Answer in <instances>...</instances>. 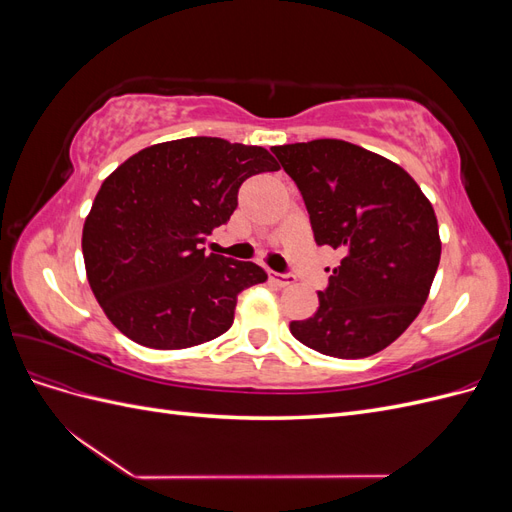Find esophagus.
<instances>
[{
    "label": "esophagus",
    "mask_w": 512,
    "mask_h": 512,
    "mask_svg": "<svg viewBox=\"0 0 512 512\" xmlns=\"http://www.w3.org/2000/svg\"><path fill=\"white\" fill-rule=\"evenodd\" d=\"M271 280L277 286H290V284H294V275L292 273H271Z\"/></svg>",
    "instance_id": "esophagus-1"
}]
</instances>
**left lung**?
Here are the masks:
<instances>
[{"label": "left lung", "mask_w": 512, "mask_h": 512, "mask_svg": "<svg viewBox=\"0 0 512 512\" xmlns=\"http://www.w3.org/2000/svg\"><path fill=\"white\" fill-rule=\"evenodd\" d=\"M297 183L318 245L344 254L320 307L290 322L301 344L363 359L393 344L427 301L440 265L433 207L404 168L337 138L271 147Z\"/></svg>", "instance_id": "obj_1"}]
</instances>
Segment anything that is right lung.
Returning a JSON list of instances; mask_svg holds the SVG:
<instances>
[{
  "instance_id": "obj_1",
  "label": "right lung",
  "mask_w": 512,
  "mask_h": 512,
  "mask_svg": "<svg viewBox=\"0 0 512 512\" xmlns=\"http://www.w3.org/2000/svg\"><path fill=\"white\" fill-rule=\"evenodd\" d=\"M262 147L190 136L134 153L108 177L83 226L91 290L132 342L179 350L230 329L237 294L267 282L254 262L205 254L245 179L273 173Z\"/></svg>"
}]
</instances>
